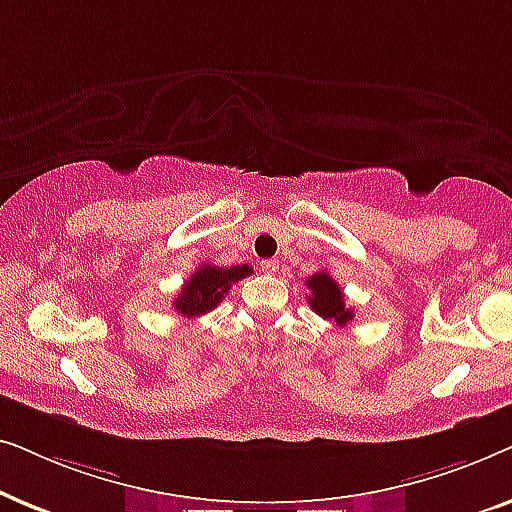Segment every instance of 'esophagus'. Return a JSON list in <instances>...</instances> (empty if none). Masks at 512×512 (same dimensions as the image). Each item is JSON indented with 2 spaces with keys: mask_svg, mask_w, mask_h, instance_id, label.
<instances>
[{
  "mask_svg": "<svg viewBox=\"0 0 512 512\" xmlns=\"http://www.w3.org/2000/svg\"><path fill=\"white\" fill-rule=\"evenodd\" d=\"M261 270L265 272V275H275V272L279 270V261H275V258H268V261L261 263Z\"/></svg>",
  "mask_w": 512,
  "mask_h": 512,
  "instance_id": "1",
  "label": "esophagus"
}]
</instances>
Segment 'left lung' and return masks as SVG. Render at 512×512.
<instances>
[{
  "label": "left lung",
  "instance_id": "obj_1",
  "mask_svg": "<svg viewBox=\"0 0 512 512\" xmlns=\"http://www.w3.org/2000/svg\"><path fill=\"white\" fill-rule=\"evenodd\" d=\"M307 289H310L307 303H310L312 310L317 312L321 319L335 321V326H347L349 321L354 319V312L345 307L342 289L326 270L314 272V275L307 279Z\"/></svg>",
  "mask_w": 512,
  "mask_h": 512
}]
</instances>
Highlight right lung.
Wrapping results in <instances>:
<instances>
[{
  "label": "right lung",
  "mask_w": 512,
  "mask_h": 512,
  "mask_svg": "<svg viewBox=\"0 0 512 512\" xmlns=\"http://www.w3.org/2000/svg\"><path fill=\"white\" fill-rule=\"evenodd\" d=\"M249 265H233V268H219V265L202 263L191 277L186 279V284L181 286L179 296L174 298V310L181 317H200L214 310L216 305H221V300L230 291V286L240 282L242 277L251 275Z\"/></svg>",
  "instance_id": "obj_1"
}]
</instances>
